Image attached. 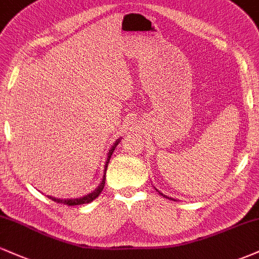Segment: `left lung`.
I'll return each instance as SVG.
<instances>
[{"label":"left lung","mask_w":259,"mask_h":259,"mask_svg":"<svg viewBox=\"0 0 259 259\" xmlns=\"http://www.w3.org/2000/svg\"><path fill=\"white\" fill-rule=\"evenodd\" d=\"M156 190H157V189H156ZM157 191H158V190H157ZM158 192H159V191H158ZM159 194H160V195H162V196H163V197H167V196H165V195H163V194H162V192H159ZM167 198H169V197H167ZM170 200H173V198H170Z\"/></svg>","instance_id":"obj_1"}]
</instances>
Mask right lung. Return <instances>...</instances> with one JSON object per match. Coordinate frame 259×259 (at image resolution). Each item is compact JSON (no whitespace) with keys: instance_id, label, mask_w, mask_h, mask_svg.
Listing matches in <instances>:
<instances>
[{"instance_id":"obj_1","label":"right lung","mask_w":259,"mask_h":259,"mask_svg":"<svg viewBox=\"0 0 259 259\" xmlns=\"http://www.w3.org/2000/svg\"><path fill=\"white\" fill-rule=\"evenodd\" d=\"M120 142V139H118L117 141H115V144L113 145V147L111 148V151H109L108 153V157H107V160H106V164H105V170H103V177H102V181H101V184L99 185L97 189H95L94 191L91 192V194L84 196V197H80V198H69V200H62V198H56V197H51V196H49V198H51L52 201L57 202V203H62V204H67V206H79V204H86V203H90L95 200V198L99 196L101 192H102L103 187H105V183H106V170H107V167H108V163H109V158H111L113 151H114V148L117 147V145Z\"/></svg>"}]
</instances>
